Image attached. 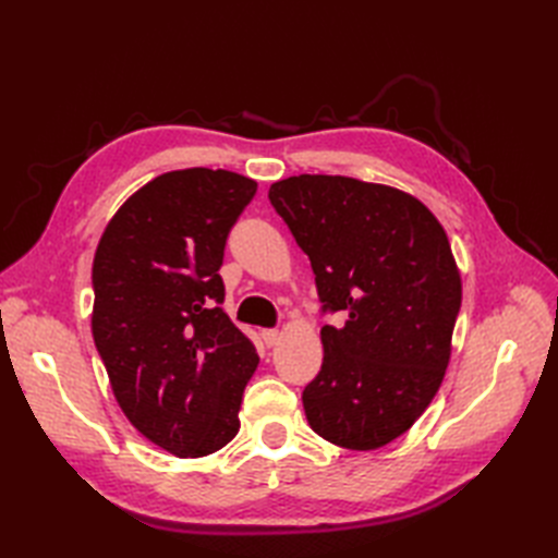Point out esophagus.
<instances>
[{
  "label": "esophagus",
  "instance_id": "esophagus-1",
  "mask_svg": "<svg viewBox=\"0 0 558 558\" xmlns=\"http://www.w3.org/2000/svg\"><path fill=\"white\" fill-rule=\"evenodd\" d=\"M260 337H263V342H265L267 347H275V344L279 342V330L265 328V330H260Z\"/></svg>",
  "mask_w": 558,
  "mask_h": 558
}]
</instances>
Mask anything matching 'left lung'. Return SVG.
<instances>
[{"label": "left lung", "instance_id": "1", "mask_svg": "<svg viewBox=\"0 0 558 558\" xmlns=\"http://www.w3.org/2000/svg\"><path fill=\"white\" fill-rule=\"evenodd\" d=\"M275 211L307 253L324 314V363L302 391L314 433L377 449L424 414L442 384L461 310L447 232L408 193L349 177L269 185Z\"/></svg>", "mask_w": 558, "mask_h": 558}]
</instances>
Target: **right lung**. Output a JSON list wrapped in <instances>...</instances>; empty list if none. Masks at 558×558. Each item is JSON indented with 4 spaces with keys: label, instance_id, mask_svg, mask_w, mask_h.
Returning <instances> with one entry per match:
<instances>
[{
    "label": "right lung",
    "instance_id": "right-lung-1",
    "mask_svg": "<svg viewBox=\"0 0 558 558\" xmlns=\"http://www.w3.org/2000/svg\"><path fill=\"white\" fill-rule=\"evenodd\" d=\"M256 181L226 170L167 172L109 221L93 263V337L121 410L181 459L214 453L240 430L258 367L223 312L218 269Z\"/></svg>",
    "mask_w": 558,
    "mask_h": 558
}]
</instances>
